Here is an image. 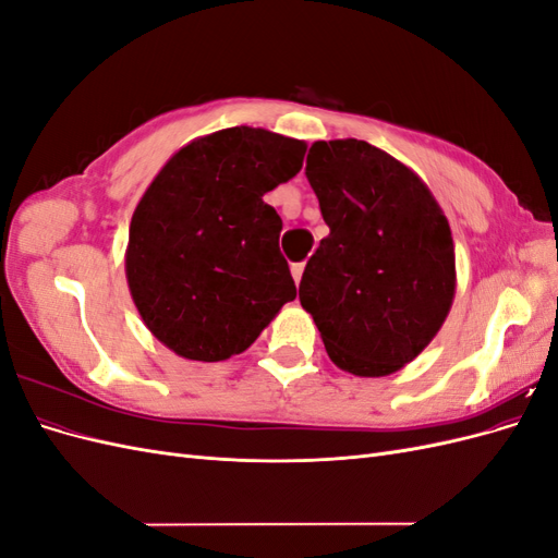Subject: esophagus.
<instances>
[{
    "mask_svg": "<svg viewBox=\"0 0 558 558\" xmlns=\"http://www.w3.org/2000/svg\"><path fill=\"white\" fill-rule=\"evenodd\" d=\"M291 272H293V279H295V283L300 286V279H302V272H305V263H295L293 267H291Z\"/></svg>",
    "mask_w": 558,
    "mask_h": 558,
    "instance_id": "obj_1",
    "label": "esophagus"
}]
</instances>
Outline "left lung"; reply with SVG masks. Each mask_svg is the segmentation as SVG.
<instances>
[{
	"instance_id": "left-lung-1",
	"label": "left lung",
	"mask_w": 558,
	"mask_h": 558,
	"mask_svg": "<svg viewBox=\"0 0 558 558\" xmlns=\"http://www.w3.org/2000/svg\"><path fill=\"white\" fill-rule=\"evenodd\" d=\"M330 228L300 281L330 361L386 377L442 328L456 293L451 228L428 185L361 140L314 142L305 170Z\"/></svg>"
}]
</instances>
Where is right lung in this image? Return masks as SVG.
Wrapping results in <instances>:
<instances>
[{
  "instance_id": "right-lung-1",
  "label": "right lung",
  "mask_w": 558,
  "mask_h": 558,
  "mask_svg": "<svg viewBox=\"0 0 558 558\" xmlns=\"http://www.w3.org/2000/svg\"><path fill=\"white\" fill-rule=\"evenodd\" d=\"M307 144L228 128L179 148L132 214L125 277L146 328L202 363L246 351L295 300L281 218L263 195L293 179Z\"/></svg>"
}]
</instances>
